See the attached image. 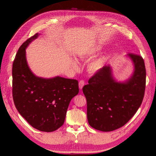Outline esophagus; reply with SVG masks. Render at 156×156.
Returning a JSON list of instances; mask_svg holds the SVG:
<instances>
[{"mask_svg": "<svg viewBox=\"0 0 156 156\" xmlns=\"http://www.w3.org/2000/svg\"><path fill=\"white\" fill-rule=\"evenodd\" d=\"M85 84V82L83 80H80L79 82V88L82 90V87H83V86H84Z\"/></svg>", "mask_w": 156, "mask_h": 156, "instance_id": "1", "label": "esophagus"}]
</instances>
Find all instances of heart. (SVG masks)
I'll return each instance as SVG.
<instances>
[{
	"mask_svg": "<svg viewBox=\"0 0 156 156\" xmlns=\"http://www.w3.org/2000/svg\"><path fill=\"white\" fill-rule=\"evenodd\" d=\"M102 50V47L99 45H95L89 48L84 53L81 55V58L83 59H90L94 57ZM106 62V58L105 57H101L91 61L87 65V70L91 73H96L103 66ZM71 66L74 69H78L79 65L78 62L75 59L71 61Z\"/></svg>",
	"mask_w": 156,
	"mask_h": 156,
	"instance_id": "1",
	"label": "heart"
}]
</instances>
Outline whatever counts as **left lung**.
<instances>
[{"instance_id":"8db88e82","label":"left lung","mask_w":156,"mask_h":156,"mask_svg":"<svg viewBox=\"0 0 156 156\" xmlns=\"http://www.w3.org/2000/svg\"><path fill=\"white\" fill-rule=\"evenodd\" d=\"M134 70L125 81L118 82L111 65L104 66L83 87L87 100V118L94 129L109 132L124 126L141 105L146 86V69L141 56L126 55Z\"/></svg>"}]
</instances>
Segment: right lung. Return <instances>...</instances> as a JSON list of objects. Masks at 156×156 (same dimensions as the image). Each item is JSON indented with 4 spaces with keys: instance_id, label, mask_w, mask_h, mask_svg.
<instances>
[{
    "instance_id": "add662e5",
    "label": "right lung",
    "mask_w": 156,
    "mask_h": 156,
    "mask_svg": "<svg viewBox=\"0 0 156 156\" xmlns=\"http://www.w3.org/2000/svg\"><path fill=\"white\" fill-rule=\"evenodd\" d=\"M40 34L19 48L12 66V95L16 107L30 125L43 132H53L65 122L69 103L79 92L78 82L61 76H37L27 65L26 49Z\"/></svg>"
}]
</instances>
